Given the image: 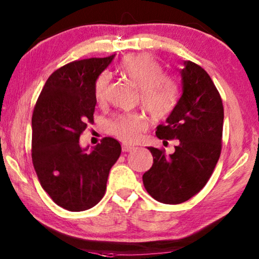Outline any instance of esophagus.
Returning <instances> with one entry per match:
<instances>
[{
  "label": "esophagus",
  "mask_w": 259,
  "mask_h": 259,
  "mask_svg": "<svg viewBox=\"0 0 259 259\" xmlns=\"http://www.w3.org/2000/svg\"><path fill=\"white\" fill-rule=\"evenodd\" d=\"M135 146L133 145H128V144H123L122 145V151L123 152H130L131 150H134Z\"/></svg>",
  "instance_id": "1"
}]
</instances>
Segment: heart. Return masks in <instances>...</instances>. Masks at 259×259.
Returning <instances> with one entry per match:
<instances>
[{"instance_id": "b5f03b06", "label": "heart", "mask_w": 259, "mask_h": 259, "mask_svg": "<svg viewBox=\"0 0 259 259\" xmlns=\"http://www.w3.org/2000/svg\"><path fill=\"white\" fill-rule=\"evenodd\" d=\"M118 71L131 83L140 88L141 103L153 118L163 119L172 114L179 101V87L173 79L164 75L163 65L150 53L126 56ZM110 88L109 73H101L95 81V98L99 102L108 99ZM148 126L143 114L117 115L108 122V133L119 141L135 143L140 140Z\"/></svg>"}]
</instances>
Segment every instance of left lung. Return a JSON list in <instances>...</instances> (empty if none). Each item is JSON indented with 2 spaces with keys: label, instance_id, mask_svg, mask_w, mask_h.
Here are the masks:
<instances>
[{
  "label": "left lung",
  "instance_id": "obj_1",
  "mask_svg": "<svg viewBox=\"0 0 259 259\" xmlns=\"http://www.w3.org/2000/svg\"><path fill=\"white\" fill-rule=\"evenodd\" d=\"M183 95L166 124L157 126L159 140H179L175 153L148 148L153 164L143 175L146 192L157 201L179 204L202 190L213 175L222 150L221 95L204 69L185 61Z\"/></svg>",
  "mask_w": 259,
  "mask_h": 259
}]
</instances>
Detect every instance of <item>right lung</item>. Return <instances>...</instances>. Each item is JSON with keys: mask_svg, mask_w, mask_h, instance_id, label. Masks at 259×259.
Masks as SVG:
<instances>
[{"mask_svg": "<svg viewBox=\"0 0 259 259\" xmlns=\"http://www.w3.org/2000/svg\"><path fill=\"white\" fill-rule=\"evenodd\" d=\"M115 56L74 60L49 76L32 113L31 157L38 180L58 206L69 211L100 202L121 145L105 137L91 153L79 140L94 122L95 81Z\"/></svg>", "mask_w": 259, "mask_h": 259, "instance_id": "1", "label": "right lung"}]
</instances>
